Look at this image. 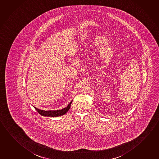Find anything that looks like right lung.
I'll return each instance as SVG.
<instances>
[{"label": "right lung", "instance_id": "obj_1", "mask_svg": "<svg viewBox=\"0 0 159 159\" xmlns=\"http://www.w3.org/2000/svg\"><path fill=\"white\" fill-rule=\"evenodd\" d=\"M73 100H71L70 102L69 103L68 105L64 108H63L62 110H56V111H43V110H39L37 108L34 107L37 111L39 113L41 116H47V117H58L61 116L65 115L70 107L71 103H72Z\"/></svg>", "mask_w": 159, "mask_h": 159}]
</instances>
